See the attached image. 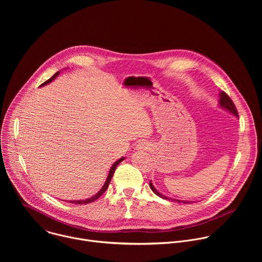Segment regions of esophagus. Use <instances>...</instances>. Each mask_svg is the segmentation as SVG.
I'll return each instance as SVG.
<instances>
[{"instance_id": "34e87169", "label": "esophagus", "mask_w": 262, "mask_h": 262, "mask_svg": "<svg viewBox=\"0 0 262 262\" xmlns=\"http://www.w3.org/2000/svg\"><path fill=\"white\" fill-rule=\"evenodd\" d=\"M138 149L139 150H141V151H144V150H148L149 148H150V145H149V143L148 142H142V143H140V144H138Z\"/></svg>"}]
</instances>
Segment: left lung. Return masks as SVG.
Instances as JSON below:
<instances>
[{"mask_svg": "<svg viewBox=\"0 0 262 262\" xmlns=\"http://www.w3.org/2000/svg\"><path fill=\"white\" fill-rule=\"evenodd\" d=\"M219 105L221 106V107H223L224 110H226V111H228L229 113H231L232 115H234V116H236V117H238V113H237V110H236V107H235V105H234V103H233V101L230 99V97L225 93V92H220V100H219ZM149 186H150V189L152 190V192L156 194V195H158L159 197H161V198H163V199H166V200H174V201H176V202H182L183 204H188V203H192L193 201H186V200H178V199H172V198H169V197H167V196H165V195H163V194H161L155 186H154V184H152V182L150 181L149 182Z\"/></svg>", "mask_w": 262, "mask_h": 262, "instance_id": "obj_1", "label": "left lung"}]
</instances>
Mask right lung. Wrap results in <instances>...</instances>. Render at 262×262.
Returning a JSON list of instances; mask_svg holds the SVG:
<instances>
[{"label": "right lung", "instance_id": "1", "mask_svg": "<svg viewBox=\"0 0 262 262\" xmlns=\"http://www.w3.org/2000/svg\"><path fill=\"white\" fill-rule=\"evenodd\" d=\"M59 73H60V71L56 72L51 79H49L47 82H45L43 84H41V85H40V87H41V86H46V85H48L49 83L53 82V81L58 77V74H59ZM123 160H124V158L119 159L118 161H116V162L113 164V166L111 167V169H110V171H108V175H107V177H106V179H105V182H104V184L102 185V188L100 189V191H98V193H96L94 196H92L91 198H88V199H86V200H73V201H69V202H70V203H74V204H87V203H91V202L95 201L96 199H98V198H99V197H100V196L105 192V190L107 189L108 183H110V181H111L112 177H113L114 172H115V170H116L117 166H118V165H119Z\"/></svg>", "mask_w": 262, "mask_h": 262}]
</instances>
